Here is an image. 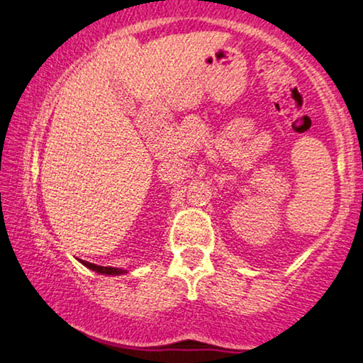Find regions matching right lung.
Here are the masks:
<instances>
[{"instance_id": "obj_1", "label": "right lung", "mask_w": 363, "mask_h": 363, "mask_svg": "<svg viewBox=\"0 0 363 363\" xmlns=\"http://www.w3.org/2000/svg\"><path fill=\"white\" fill-rule=\"evenodd\" d=\"M82 265H86L87 269L94 270V272H98V274H106V276H121V274H126V270H123V269L101 267V265L91 264V262H86V260H82Z\"/></svg>"}]
</instances>
